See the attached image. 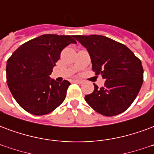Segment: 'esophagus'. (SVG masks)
Instances as JSON below:
<instances>
[{"label": "esophagus", "instance_id": "1", "mask_svg": "<svg viewBox=\"0 0 154 154\" xmlns=\"http://www.w3.org/2000/svg\"><path fill=\"white\" fill-rule=\"evenodd\" d=\"M72 82H73V83H78V84H81V83H82V80L74 79V80H72Z\"/></svg>", "mask_w": 154, "mask_h": 154}]
</instances>
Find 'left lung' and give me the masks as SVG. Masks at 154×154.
<instances>
[{
  "mask_svg": "<svg viewBox=\"0 0 154 154\" xmlns=\"http://www.w3.org/2000/svg\"><path fill=\"white\" fill-rule=\"evenodd\" d=\"M87 49L92 69L105 79L103 87L95 84L85 102L105 116L121 114L132 105L143 84L141 61L128 48L103 35H75Z\"/></svg>",
  "mask_w": 154,
  "mask_h": 154,
  "instance_id": "8db88e82",
  "label": "left lung"
}]
</instances>
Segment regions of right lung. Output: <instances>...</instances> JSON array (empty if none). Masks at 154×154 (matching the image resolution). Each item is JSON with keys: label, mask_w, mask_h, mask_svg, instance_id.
I'll list each match as a JSON object with an SVG mask.
<instances>
[{"label": "right lung", "mask_w": 154, "mask_h": 154, "mask_svg": "<svg viewBox=\"0 0 154 154\" xmlns=\"http://www.w3.org/2000/svg\"><path fill=\"white\" fill-rule=\"evenodd\" d=\"M70 43H77L70 35H43L23 43L7 60V84L25 111L43 116L64 102L70 83L66 80L59 83L49 75Z\"/></svg>", "instance_id": "obj_1"}]
</instances>
